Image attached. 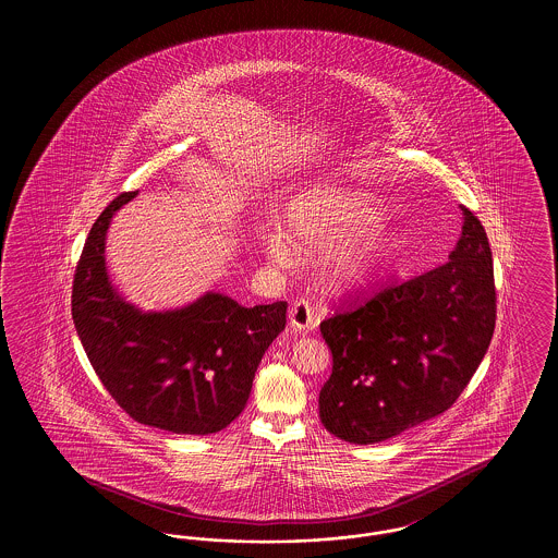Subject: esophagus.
<instances>
[{
	"mask_svg": "<svg viewBox=\"0 0 558 558\" xmlns=\"http://www.w3.org/2000/svg\"><path fill=\"white\" fill-rule=\"evenodd\" d=\"M291 326L299 332H310L318 326V316L312 307V303L307 299H299L292 303L291 312H289Z\"/></svg>",
	"mask_w": 558,
	"mask_h": 558,
	"instance_id": "obj_1",
	"label": "esophagus"
}]
</instances>
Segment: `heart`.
Returning <instances> with one entry per match:
<instances>
[{
	"instance_id": "1",
	"label": "heart",
	"mask_w": 558,
	"mask_h": 558,
	"mask_svg": "<svg viewBox=\"0 0 558 558\" xmlns=\"http://www.w3.org/2000/svg\"><path fill=\"white\" fill-rule=\"evenodd\" d=\"M378 215V205L362 192L316 187L292 201L287 226L292 239L305 248H326L351 233L326 262L328 278L339 287H351L366 282L391 248V232L374 223ZM266 248L278 264L289 266L294 259L291 242L278 230L267 234Z\"/></svg>"
}]
</instances>
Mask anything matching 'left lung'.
Masks as SVG:
<instances>
[{"label": "left lung", "mask_w": 558, "mask_h": 558, "mask_svg": "<svg viewBox=\"0 0 558 558\" xmlns=\"http://www.w3.org/2000/svg\"><path fill=\"white\" fill-rule=\"evenodd\" d=\"M444 266L353 296L322 319L332 372L319 421L349 444H376L444 414L478 368L496 328L489 240L475 213Z\"/></svg>", "instance_id": "left-lung-1"}]
</instances>
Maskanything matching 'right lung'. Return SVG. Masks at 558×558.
Listing matches in <instances>:
<instances>
[{
    "instance_id": "1",
    "label": "right lung",
    "mask_w": 558,
    "mask_h": 558,
    "mask_svg": "<svg viewBox=\"0 0 558 558\" xmlns=\"http://www.w3.org/2000/svg\"><path fill=\"white\" fill-rule=\"evenodd\" d=\"M119 194L92 226L73 280V322L89 364L123 412L142 425L209 435L246 405L257 366L287 326V301L242 307L207 292L192 305L142 314L108 280L105 240Z\"/></svg>"
}]
</instances>
